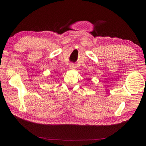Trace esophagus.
Returning <instances> with one entry per match:
<instances>
[{
    "label": "esophagus",
    "instance_id": "1",
    "mask_svg": "<svg viewBox=\"0 0 146 146\" xmlns=\"http://www.w3.org/2000/svg\"><path fill=\"white\" fill-rule=\"evenodd\" d=\"M69 67H70L71 69H74L75 68V65L73 64V63H71L70 65H69Z\"/></svg>",
    "mask_w": 146,
    "mask_h": 146
}]
</instances>
